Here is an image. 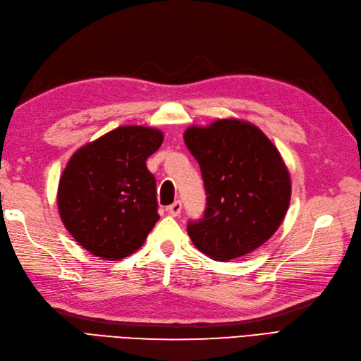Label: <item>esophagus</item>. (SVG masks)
I'll return each mask as SVG.
<instances>
[{
    "mask_svg": "<svg viewBox=\"0 0 361 361\" xmlns=\"http://www.w3.org/2000/svg\"><path fill=\"white\" fill-rule=\"evenodd\" d=\"M166 212H168V214H171V216L180 214V212H182V202H180V201H176V202H173L171 205H168Z\"/></svg>",
    "mask_w": 361,
    "mask_h": 361,
    "instance_id": "34e87169",
    "label": "esophagus"
}]
</instances>
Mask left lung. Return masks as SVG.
I'll list each match as a JSON object with an SVG mask.
<instances>
[{"mask_svg":"<svg viewBox=\"0 0 361 361\" xmlns=\"http://www.w3.org/2000/svg\"><path fill=\"white\" fill-rule=\"evenodd\" d=\"M183 140L201 166L207 208L187 231L216 261L253 252L275 233L290 202V176L259 128L236 118L190 126Z\"/></svg>","mask_w":361,"mask_h":361,"instance_id":"obj_1","label":"left lung"}]
</instances>
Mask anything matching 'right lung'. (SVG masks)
<instances>
[{
    "label": "right lung",
    "mask_w": 361,
    "mask_h": 361,
    "mask_svg": "<svg viewBox=\"0 0 361 361\" xmlns=\"http://www.w3.org/2000/svg\"><path fill=\"white\" fill-rule=\"evenodd\" d=\"M162 142V131L154 128L118 126L69 159L57 205L65 227L85 250L117 261L145 243L160 218L147 159Z\"/></svg>",
    "instance_id": "add662e5"
}]
</instances>
